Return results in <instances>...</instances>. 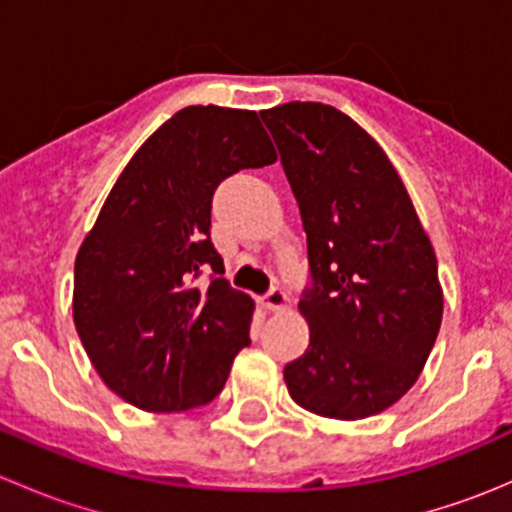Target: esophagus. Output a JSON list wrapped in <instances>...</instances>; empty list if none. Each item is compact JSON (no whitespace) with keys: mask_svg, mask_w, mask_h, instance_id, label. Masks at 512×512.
<instances>
[{"mask_svg":"<svg viewBox=\"0 0 512 512\" xmlns=\"http://www.w3.org/2000/svg\"><path fill=\"white\" fill-rule=\"evenodd\" d=\"M262 307L272 309V312H280V309L289 307V297L282 287H272L270 292L262 294Z\"/></svg>","mask_w":512,"mask_h":512,"instance_id":"34e87169","label":"esophagus"}]
</instances>
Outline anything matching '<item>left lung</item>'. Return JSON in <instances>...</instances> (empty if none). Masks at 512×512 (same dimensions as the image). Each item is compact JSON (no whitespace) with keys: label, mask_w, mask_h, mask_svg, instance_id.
<instances>
[{"label":"left lung","mask_w":512,"mask_h":512,"mask_svg":"<svg viewBox=\"0 0 512 512\" xmlns=\"http://www.w3.org/2000/svg\"><path fill=\"white\" fill-rule=\"evenodd\" d=\"M307 232L312 285L299 299L309 347L285 366L289 396L317 416L381 414L416 384L443 317L436 255L391 160L334 106L260 113Z\"/></svg>","instance_id":"1"}]
</instances>
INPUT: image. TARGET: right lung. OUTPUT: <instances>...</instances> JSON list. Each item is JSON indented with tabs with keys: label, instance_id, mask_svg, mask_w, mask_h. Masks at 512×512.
I'll list each match as a JSON object with an SVG mask.
<instances>
[{
	"label": "right lung",
	"instance_id": "add662e5",
	"mask_svg": "<svg viewBox=\"0 0 512 512\" xmlns=\"http://www.w3.org/2000/svg\"><path fill=\"white\" fill-rule=\"evenodd\" d=\"M255 111L188 106L136 151L74 265V324L98 376L143 411H188L223 391L250 344L252 299L210 242L213 195L275 163ZM208 271L209 287L194 280Z\"/></svg>",
	"mask_w": 512,
	"mask_h": 512
}]
</instances>
